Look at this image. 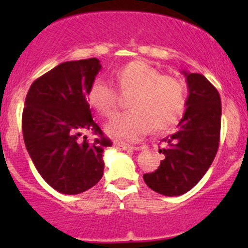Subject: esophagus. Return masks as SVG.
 <instances>
[{"label":"esophagus","mask_w":248,"mask_h":248,"mask_svg":"<svg viewBox=\"0 0 248 248\" xmlns=\"http://www.w3.org/2000/svg\"><path fill=\"white\" fill-rule=\"evenodd\" d=\"M114 148H117L118 150H140V146H137V148H133L130 145H126V144L123 143H114Z\"/></svg>","instance_id":"1"}]
</instances>
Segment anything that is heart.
I'll list each match as a JSON object with an SVG mask.
<instances>
[{
  "instance_id": "1",
  "label": "heart",
  "mask_w": 248,
  "mask_h": 248,
  "mask_svg": "<svg viewBox=\"0 0 248 248\" xmlns=\"http://www.w3.org/2000/svg\"><path fill=\"white\" fill-rule=\"evenodd\" d=\"M123 93H133L131 110L114 118L107 126L111 138L138 141L149 130L164 131L174 126L185 111L187 92L183 80L164 76L144 61H133L115 74ZM87 99L100 115L111 117L117 109V92L102 78H97L87 92Z\"/></svg>"
}]
</instances>
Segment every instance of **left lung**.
Here are the masks:
<instances>
[{
    "label": "left lung",
    "instance_id": "obj_1",
    "mask_svg": "<svg viewBox=\"0 0 248 248\" xmlns=\"http://www.w3.org/2000/svg\"><path fill=\"white\" fill-rule=\"evenodd\" d=\"M189 97L179 129L161 140L164 154L154 172L144 174L151 190L180 196L202 179L214 161L220 143L221 99L217 89L200 73L183 72Z\"/></svg>",
    "mask_w": 248,
    "mask_h": 248
}]
</instances>
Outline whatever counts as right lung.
<instances>
[{
    "instance_id": "add662e5",
    "label": "right lung",
    "mask_w": 248,
    "mask_h": 248,
    "mask_svg": "<svg viewBox=\"0 0 248 248\" xmlns=\"http://www.w3.org/2000/svg\"><path fill=\"white\" fill-rule=\"evenodd\" d=\"M100 69L97 58L61 63L34 80L26 97V148L43 180L61 194L87 191L103 176V153L111 141L94 122L87 100ZM87 134L96 139L87 140Z\"/></svg>"
}]
</instances>
